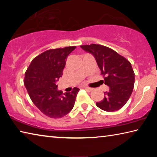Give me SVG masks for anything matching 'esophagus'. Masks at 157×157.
Listing matches in <instances>:
<instances>
[{
  "label": "esophagus",
  "mask_w": 157,
  "mask_h": 157,
  "mask_svg": "<svg viewBox=\"0 0 157 157\" xmlns=\"http://www.w3.org/2000/svg\"><path fill=\"white\" fill-rule=\"evenodd\" d=\"M84 89H86L87 91H89V92H91V91H92V90H93V89H92V88H89V87H84Z\"/></svg>",
  "instance_id": "obj_1"
}]
</instances>
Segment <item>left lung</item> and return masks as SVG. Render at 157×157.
<instances>
[{"label": "left lung", "mask_w": 157, "mask_h": 157, "mask_svg": "<svg viewBox=\"0 0 157 157\" xmlns=\"http://www.w3.org/2000/svg\"><path fill=\"white\" fill-rule=\"evenodd\" d=\"M91 53L96 60L106 85L109 87L105 98L96 102L97 107L109 112L120 109L126 104L134 86V72L126 58L110 48L100 44L80 46Z\"/></svg>", "instance_id": "1"}]
</instances>
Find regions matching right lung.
I'll return each instance as SVG.
<instances>
[{
  "instance_id": "add662e5",
  "label": "right lung",
  "mask_w": 157,
  "mask_h": 157,
  "mask_svg": "<svg viewBox=\"0 0 157 157\" xmlns=\"http://www.w3.org/2000/svg\"><path fill=\"white\" fill-rule=\"evenodd\" d=\"M76 46L50 49L32 61L25 73L24 84L30 99L45 115L59 118L72 110L79 89L63 94L56 82L63 75L66 59Z\"/></svg>"
}]
</instances>
